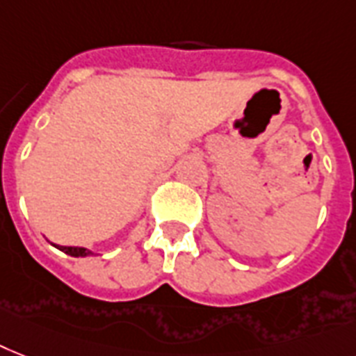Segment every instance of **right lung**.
<instances>
[{"instance_id": "obj_1", "label": "right lung", "mask_w": 356, "mask_h": 356, "mask_svg": "<svg viewBox=\"0 0 356 356\" xmlns=\"http://www.w3.org/2000/svg\"><path fill=\"white\" fill-rule=\"evenodd\" d=\"M60 250H63L65 254L69 256H74V258H80V256H89V250L88 248H82V247H58Z\"/></svg>"}]
</instances>
